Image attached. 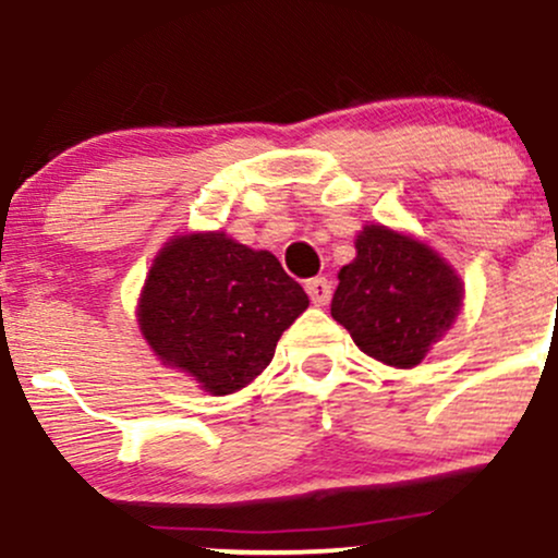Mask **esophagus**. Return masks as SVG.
<instances>
[{
    "mask_svg": "<svg viewBox=\"0 0 558 558\" xmlns=\"http://www.w3.org/2000/svg\"><path fill=\"white\" fill-rule=\"evenodd\" d=\"M305 291H307V296H311L313 300V305L315 307H324V305H329V300H331V283L326 278H311L305 283Z\"/></svg>",
    "mask_w": 558,
    "mask_h": 558,
    "instance_id": "34e87169",
    "label": "esophagus"
}]
</instances>
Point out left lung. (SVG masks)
I'll use <instances>...</instances> for the list:
<instances>
[{
    "label": "left lung",
    "instance_id": "1",
    "mask_svg": "<svg viewBox=\"0 0 558 558\" xmlns=\"http://www.w3.org/2000/svg\"><path fill=\"white\" fill-rule=\"evenodd\" d=\"M331 318L367 356L410 369L451 329L464 286L451 264L410 234L364 227L356 258L340 269Z\"/></svg>",
    "mask_w": 558,
    "mask_h": 558
}]
</instances>
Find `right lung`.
<instances>
[{"instance_id": "add662e5", "label": "right lung", "mask_w": 558, "mask_h": 558, "mask_svg": "<svg viewBox=\"0 0 558 558\" xmlns=\"http://www.w3.org/2000/svg\"><path fill=\"white\" fill-rule=\"evenodd\" d=\"M307 305L305 289L269 251L196 232L172 238L154 258L137 324L161 364L223 397L262 375Z\"/></svg>"}]
</instances>
